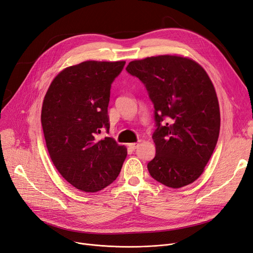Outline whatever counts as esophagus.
Wrapping results in <instances>:
<instances>
[{"instance_id":"obj_1","label":"esophagus","mask_w":253,"mask_h":253,"mask_svg":"<svg viewBox=\"0 0 253 253\" xmlns=\"http://www.w3.org/2000/svg\"><path fill=\"white\" fill-rule=\"evenodd\" d=\"M128 146H129L130 149H132V150H135V149L139 146V142H137V143H131V144H129Z\"/></svg>"}]
</instances>
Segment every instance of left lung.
Returning a JSON list of instances; mask_svg holds the SVG:
<instances>
[{"label":"left lung","mask_w":253,"mask_h":253,"mask_svg":"<svg viewBox=\"0 0 253 253\" xmlns=\"http://www.w3.org/2000/svg\"><path fill=\"white\" fill-rule=\"evenodd\" d=\"M154 105L156 154L148 163L153 178L172 189L194 182L216 148L220 108L209 75L196 61L160 55L129 62Z\"/></svg>","instance_id":"1"}]
</instances>
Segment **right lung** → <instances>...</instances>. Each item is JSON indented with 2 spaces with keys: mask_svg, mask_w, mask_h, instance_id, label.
<instances>
[{
  "mask_svg": "<svg viewBox=\"0 0 253 253\" xmlns=\"http://www.w3.org/2000/svg\"><path fill=\"white\" fill-rule=\"evenodd\" d=\"M125 61H84L54 78L42 109L46 148L56 169L75 188L101 191L119 176L125 146L98 135L109 130L107 107L111 83Z\"/></svg>",
  "mask_w": 253,
  "mask_h": 253,
  "instance_id": "1",
  "label": "right lung"
}]
</instances>
